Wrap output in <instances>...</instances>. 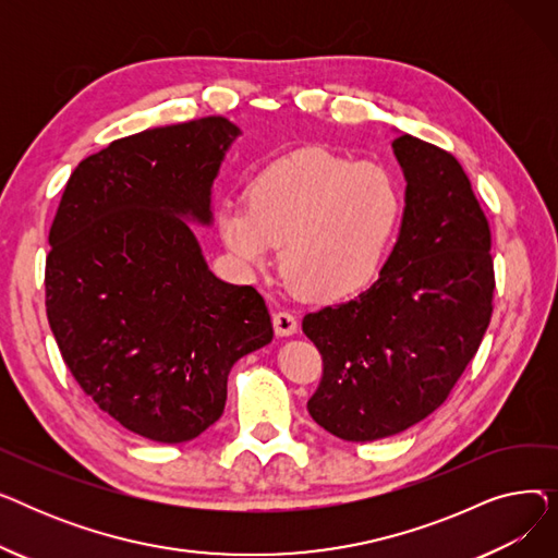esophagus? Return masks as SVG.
Listing matches in <instances>:
<instances>
[{"instance_id": "1", "label": "esophagus", "mask_w": 558, "mask_h": 558, "mask_svg": "<svg viewBox=\"0 0 558 558\" xmlns=\"http://www.w3.org/2000/svg\"><path fill=\"white\" fill-rule=\"evenodd\" d=\"M274 330L278 337H291L299 330V320L291 312H276L274 314Z\"/></svg>"}]
</instances>
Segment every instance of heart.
Segmentation results:
<instances>
[{"label":"heart","mask_w":558,"mask_h":558,"mask_svg":"<svg viewBox=\"0 0 558 558\" xmlns=\"http://www.w3.org/2000/svg\"><path fill=\"white\" fill-rule=\"evenodd\" d=\"M248 208L223 205L219 238L246 269L282 246V271L299 294L337 301L366 287L402 217V192L385 167L320 146L291 151L253 175Z\"/></svg>","instance_id":"obj_1"}]
</instances>
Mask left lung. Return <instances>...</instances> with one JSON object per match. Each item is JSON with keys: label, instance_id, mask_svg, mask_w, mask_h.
I'll return each instance as SVG.
<instances>
[{"label": "left lung", "instance_id": "8db88e82", "mask_svg": "<svg viewBox=\"0 0 558 558\" xmlns=\"http://www.w3.org/2000/svg\"><path fill=\"white\" fill-rule=\"evenodd\" d=\"M400 238L353 301L305 314L324 360L310 416L343 441H375L427 418L471 364L493 314L490 226L457 158L402 133Z\"/></svg>", "mask_w": 558, "mask_h": 558}]
</instances>
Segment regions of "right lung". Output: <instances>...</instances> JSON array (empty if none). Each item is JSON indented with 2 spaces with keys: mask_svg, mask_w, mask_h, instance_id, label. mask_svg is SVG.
Here are the masks:
<instances>
[{
  "mask_svg": "<svg viewBox=\"0 0 558 558\" xmlns=\"http://www.w3.org/2000/svg\"><path fill=\"white\" fill-rule=\"evenodd\" d=\"M240 129L226 117L110 142L72 171L49 228L45 305L87 398L158 444L219 421L232 364L274 339L251 284L215 278L183 217L210 223V187Z\"/></svg>",
  "mask_w": 558,
  "mask_h": 558,
  "instance_id": "right-lung-1",
  "label": "right lung"
}]
</instances>
